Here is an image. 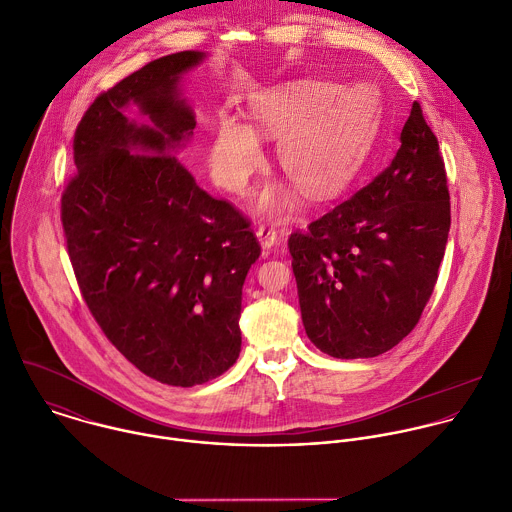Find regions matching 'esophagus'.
Returning <instances> with one entry per match:
<instances>
[{
  "instance_id": "obj_1",
  "label": "esophagus",
  "mask_w": 512,
  "mask_h": 512,
  "mask_svg": "<svg viewBox=\"0 0 512 512\" xmlns=\"http://www.w3.org/2000/svg\"><path fill=\"white\" fill-rule=\"evenodd\" d=\"M257 237H259L263 249H273L281 241L279 233L273 227H267V225H259L257 227Z\"/></svg>"
}]
</instances>
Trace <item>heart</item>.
<instances>
[{
  "label": "heart",
  "mask_w": 512,
  "mask_h": 512,
  "mask_svg": "<svg viewBox=\"0 0 512 512\" xmlns=\"http://www.w3.org/2000/svg\"><path fill=\"white\" fill-rule=\"evenodd\" d=\"M251 126L221 116L209 148V168L217 185L245 195L263 166L257 136L279 138L283 173L309 195H329L350 183L374 146V106L362 88L299 84L257 94L249 102ZM265 213H285L289 199L267 191Z\"/></svg>",
  "instance_id": "obj_1"
}]
</instances>
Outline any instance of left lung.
Segmentation results:
<instances>
[{
  "label": "left lung",
  "instance_id": "left-lung-1",
  "mask_svg": "<svg viewBox=\"0 0 512 512\" xmlns=\"http://www.w3.org/2000/svg\"><path fill=\"white\" fill-rule=\"evenodd\" d=\"M400 140L374 181L287 239L305 333L331 358L392 350L420 321L438 279L450 195L418 102Z\"/></svg>",
  "mask_w": 512,
  "mask_h": 512
}]
</instances>
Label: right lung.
<instances>
[{
	"label": "right lung",
	"mask_w": 512,
	"mask_h": 512,
	"mask_svg": "<svg viewBox=\"0 0 512 512\" xmlns=\"http://www.w3.org/2000/svg\"><path fill=\"white\" fill-rule=\"evenodd\" d=\"M201 60L162 56L96 96L76 126L60 211L80 293L108 342L148 378L181 388L237 362L241 289L261 253L249 219L205 193L177 156L197 124L177 80ZM128 101L152 127L125 120Z\"/></svg>",
	"instance_id": "1"
}]
</instances>
